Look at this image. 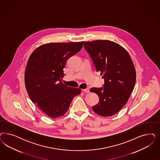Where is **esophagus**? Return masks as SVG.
Listing matches in <instances>:
<instances>
[{
	"label": "esophagus",
	"instance_id": "esophagus-1",
	"mask_svg": "<svg viewBox=\"0 0 160 160\" xmlns=\"http://www.w3.org/2000/svg\"><path fill=\"white\" fill-rule=\"evenodd\" d=\"M83 91H84V92H85L89 93L90 92V91H89V88H86V89H83Z\"/></svg>",
	"mask_w": 160,
	"mask_h": 160
}]
</instances>
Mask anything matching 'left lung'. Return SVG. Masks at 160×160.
<instances>
[{
    "mask_svg": "<svg viewBox=\"0 0 160 160\" xmlns=\"http://www.w3.org/2000/svg\"><path fill=\"white\" fill-rule=\"evenodd\" d=\"M84 48L105 79L103 88L90 89L99 98L92 110L101 116H112L127 103L134 89L136 81L134 63L128 52L114 42H86Z\"/></svg>",
    "mask_w": 160,
    "mask_h": 160,
    "instance_id": "obj_1",
    "label": "left lung"
}]
</instances>
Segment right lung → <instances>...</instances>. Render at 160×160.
Returning a JSON list of instances; mask_svg holds the SVG:
<instances>
[{
	"mask_svg": "<svg viewBox=\"0 0 160 160\" xmlns=\"http://www.w3.org/2000/svg\"><path fill=\"white\" fill-rule=\"evenodd\" d=\"M84 42L49 43L37 48L26 65L25 83L32 101L48 116L58 118L67 112L79 88L63 84L68 59L82 48Z\"/></svg>",
	"mask_w": 160,
	"mask_h": 160,
	"instance_id": "obj_1",
	"label": "right lung"
}]
</instances>
